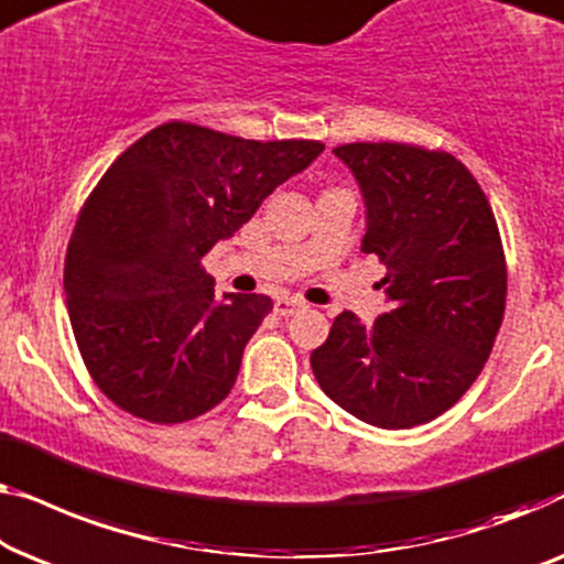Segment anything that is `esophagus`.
Listing matches in <instances>:
<instances>
[{"mask_svg":"<svg viewBox=\"0 0 564 564\" xmlns=\"http://www.w3.org/2000/svg\"><path fill=\"white\" fill-rule=\"evenodd\" d=\"M299 308H304V304H301L299 299H279L273 304V312L279 316H291V314H296Z\"/></svg>","mask_w":564,"mask_h":564,"instance_id":"esophagus-1","label":"esophagus"}]
</instances>
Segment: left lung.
<instances>
[{
	"instance_id": "left-lung-1",
	"label": "left lung",
	"mask_w": 564,
	"mask_h": 564,
	"mask_svg": "<svg viewBox=\"0 0 564 564\" xmlns=\"http://www.w3.org/2000/svg\"><path fill=\"white\" fill-rule=\"evenodd\" d=\"M365 202L362 252L386 263L391 304L370 327L352 312L312 352L322 391L380 430H409L455 406L480 376L506 308L494 209L455 155L403 142L332 150Z\"/></svg>"
}]
</instances>
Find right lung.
<instances>
[{
	"label": "right lung",
	"instance_id": "add662e5",
	"mask_svg": "<svg viewBox=\"0 0 564 564\" xmlns=\"http://www.w3.org/2000/svg\"><path fill=\"white\" fill-rule=\"evenodd\" d=\"M322 150L169 122L109 165L78 214L63 271L76 345L109 401L178 424L232 391L273 301L214 296L202 258Z\"/></svg>",
	"mask_w": 564,
	"mask_h": 564
}]
</instances>
